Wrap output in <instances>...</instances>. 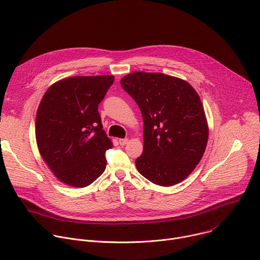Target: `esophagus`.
<instances>
[{
	"instance_id": "34e87169",
	"label": "esophagus",
	"mask_w": 260,
	"mask_h": 260,
	"mask_svg": "<svg viewBox=\"0 0 260 260\" xmlns=\"http://www.w3.org/2000/svg\"><path fill=\"white\" fill-rule=\"evenodd\" d=\"M127 142H128V139H119V144L121 145V146H124L125 144H127Z\"/></svg>"
}]
</instances>
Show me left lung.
I'll use <instances>...</instances> for the list:
<instances>
[{"label": "left lung", "mask_w": 260, "mask_h": 260, "mask_svg": "<svg viewBox=\"0 0 260 260\" xmlns=\"http://www.w3.org/2000/svg\"><path fill=\"white\" fill-rule=\"evenodd\" d=\"M138 104L144 122L139 173L160 186L186 179L201 161L209 128L201 99L180 78L162 73L134 72L120 80Z\"/></svg>", "instance_id": "left-lung-1"}]
</instances>
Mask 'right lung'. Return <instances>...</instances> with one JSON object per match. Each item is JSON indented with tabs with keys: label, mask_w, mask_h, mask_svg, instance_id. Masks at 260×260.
Returning <instances> with one entry per match:
<instances>
[{
	"label": "right lung",
	"mask_w": 260,
	"mask_h": 260,
	"mask_svg": "<svg viewBox=\"0 0 260 260\" xmlns=\"http://www.w3.org/2000/svg\"><path fill=\"white\" fill-rule=\"evenodd\" d=\"M114 77L76 76L52 84L36 116L39 152L62 183L85 187L105 171L113 144L103 129L99 104Z\"/></svg>",
	"instance_id": "right-lung-1"
}]
</instances>
